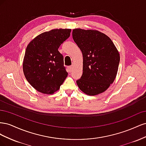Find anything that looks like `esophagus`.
Returning a JSON list of instances; mask_svg holds the SVG:
<instances>
[{
	"instance_id": "34e87169",
	"label": "esophagus",
	"mask_w": 146,
	"mask_h": 146,
	"mask_svg": "<svg viewBox=\"0 0 146 146\" xmlns=\"http://www.w3.org/2000/svg\"><path fill=\"white\" fill-rule=\"evenodd\" d=\"M72 68H73V67H72V66H68V69L69 72H71L72 70Z\"/></svg>"
}]
</instances>
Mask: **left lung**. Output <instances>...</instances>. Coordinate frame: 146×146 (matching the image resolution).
Wrapping results in <instances>:
<instances>
[{
	"mask_svg": "<svg viewBox=\"0 0 146 146\" xmlns=\"http://www.w3.org/2000/svg\"><path fill=\"white\" fill-rule=\"evenodd\" d=\"M72 38L83 54V74L76 81L89 96L107 90L115 79L120 56L108 36L98 30L74 29Z\"/></svg>",
	"mask_w": 146,
	"mask_h": 146,
	"instance_id": "obj_1",
	"label": "left lung"
}]
</instances>
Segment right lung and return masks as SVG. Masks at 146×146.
<instances>
[{"label":"right lung","instance_id":"1","mask_svg":"<svg viewBox=\"0 0 146 146\" xmlns=\"http://www.w3.org/2000/svg\"><path fill=\"white\" fill-rule=\"evenodd\" d=\"M70 29H54L35 37L29 44L23 61V71L29 83L43 94L60 89L68 72L58 48L70 35Z\"/></svg>","mask_w":146,"mask_h":146}]
</instances>
